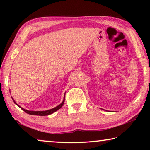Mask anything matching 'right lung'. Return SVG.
I'll use <instances>...</instances> for the list:
<instances>
[{
  "label": "right lung",
  "instance_id": "1",
  "mask_svg": "<svg viewBox=\"0 0 150 150\" xmlns=\"http://www.w3.org/2000/svg\"><path fill=\"white\" fill-rule=\"evenodd\" d=\"M64 97H65V96H64ZM12 100H13L14 103L16 104V105L18 106L22 110H24L25 112H26L27 114H29V115H37V116H47V115H51V114L55 112H56L57 110H59V108H62V106L63 105V104H64V102H65V98H64V99H63V102L61 103L59 105H58L57 106H56V107H55L54 108L50 109V110H45V111H32V110H26V109L22 108L21 106H19L18 105V104H16V103L15 102L13 98H12Z\"/></svg>",
  "mask_w": 150,
  "mask_h": 150
}]
</instances>
